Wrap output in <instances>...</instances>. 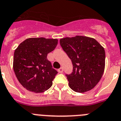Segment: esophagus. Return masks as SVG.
<instances>
[{"label":"esophagus","instance_id":"esophagus-1","mask_svg":"<svg viewBox=\"0 0 121 121\" xmlns=\"http://www.w3.org/2000/svg\"><path fill=\"white\" fill-rule=\"evenodd\" d=\"M58 72H60V73H62V72H63V69L62 68H60V69H58Z\"/></svg>","mask_w":121,"mask_h":121}]
</instances>
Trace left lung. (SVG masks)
<instances>
[{
    "mask_svg": "<svg viewBox=\"0 0 121 121\" xmlns=\"http://www.w3.org/2000/svg\"><path fill=\"white\" fill-rule=\"evenodd\" d=\"M60 43L73 65V72L66 75L69 87L80 93L92 90L104 72V48L94 38L84 36L63 38Z\"/></svg>",
    "mask_w": 121,
    "mask_h": 121,
    "instance_id": "1",
    "label": "left lung"
}]
</instances>
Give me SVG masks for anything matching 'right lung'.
Here are the masks:
<instances>
[{
	"label": "right lung",
	"mask_w": 121,
	"mask_h": 121,
	"mask_svg": "<svg viewBox=\"0 0 121 121\" xmlns=\"http://www.w3.org/2000/svg\"><path fill=\"white\" fill-rule=\"evenodd\" d=\"M57 39L30 38L16 49L13 69L19 83L28 91L43 92L52 85L57 74L47 55L56 48Z\"/></svg>",
	"instance_id": "add662e5"
}]
</instances>
